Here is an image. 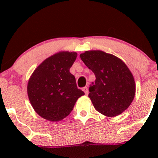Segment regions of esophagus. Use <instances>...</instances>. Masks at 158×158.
Wrapping results in <instances>:
<instances>
[{
    "instance_id": "esophagus-1",
    "label": "esophagus",
    "mask_w": 158,
    "mask_h": 158,
    "mask_svg": "<svg viewBox=\"0 0 158 158\" xmlns=\"http://www.w3.org/2000/svg\"><path fill=\"white\" fill-rule=\"evenodd\" d=\"M82 90L85 92V95H88V93H89V92H88V87H84V88H82Z\"/></svg>"
}]
</instances>
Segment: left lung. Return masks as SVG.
<instances>
[{"mask_svg": "<svg viewBox=\"0 0 158 158\" xmlns=\"http://www.w3.org/2000/svg\"><path fill=\"white\" fill-rule=\"evenodd\" d=\"M80 58L96 77L88 94L95 109L110 117L122 114L131 105L136 90L135 79L126 64L101 50L85 51Z\"/></svg>", "mask_w": 158, "mask_h": 158, "instance_id": "1", "label": "left lung"}]
</instances>
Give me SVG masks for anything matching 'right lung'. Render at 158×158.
I'll list each match as a JSON object with an SVG mask.
<instances>
[{
  "label": "right lung",
  "instance_id": "add662e5",
  "mask_svg": "<svg viewBox=\"0 0 158 158\" xmlns=\"http://www.w3.org/2000/svg\"><path fill=\"white\" fill-rule=\"evenodd\" d=\"M77 56L75 52H57L40 64L29 79V99L42 118L52 122L61 120L72 111L77 99L85 95L70 72Z\"/></svg>",
  "mask_w": 158,
  "mask_h": 158
}]
</instances>
